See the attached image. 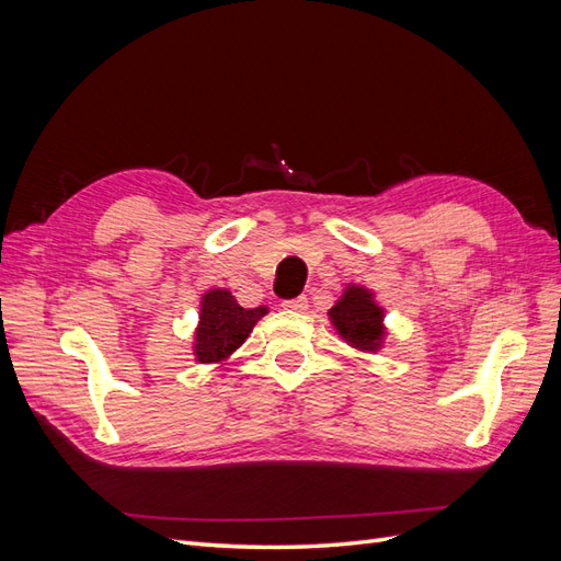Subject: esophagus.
<instances>
[{"mask_svg":"<svg viewBox=\"0 0 561 561\" xmlns=\"http://www.w3.org/2000/svg\"><path fill=\"white\" fill-rule=\"evenodd\" d=\"M283 309H287V311H307L309 309V299L304 297V295H299L295 299H285L283 301Z\"/></svg>","mask_w":561,"mask_h":561,"instance_id":"34e87169","label":"esophagus"}]
</instances>
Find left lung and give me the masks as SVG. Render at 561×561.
Masks as SVG:
<instances>
[{
  "label": "left lung",
  "instance_id": "1",
  "mask_svg": "<svg viewBox=\"0 0 561 561\" xmlns=\"http://www.w3.org/2000/svg\"><path fill=\"white\" fill-rule=\"evenodd\" d=\"M383 307H379L375 293L363 285H346V290L334 301V307L328 311V318L336 334L344 342L363 353H377L386 342V325H383Z\"/></svg>",
  "mask_w": 561,
  "mask_h": 561
}]
</instances>
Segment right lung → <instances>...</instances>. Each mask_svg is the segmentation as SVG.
<instances>
[{
  "label": "right lung",
  "mask_w": 561,
  "mask_h": 561,
  "mask_svg": "<svg viewBox=\"0 0 561 561\" xmlns=\"http://www.w3.org/2000/svg\"><path fill=\"white\" fill-rule=\"evenodd\" d=\"M268 313L266 307L243 309L225 287H213L201 297L198 325L194 330V358L201 365H222Z\"/></svg>",
  "instance_id": "add662e5"
}]
</instances>
